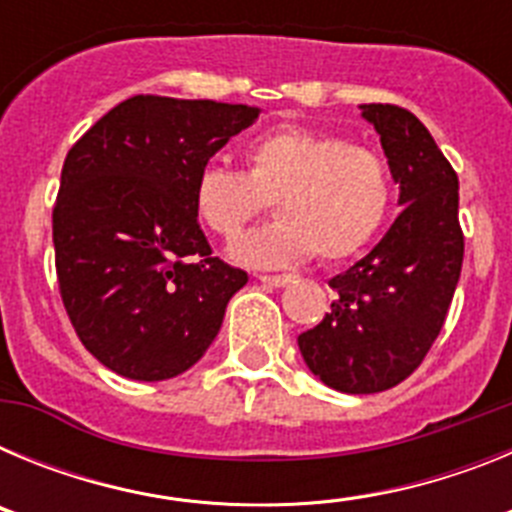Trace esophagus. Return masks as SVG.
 <instances>
[{"instance_id": "1", "label": "esophagus", "mask_w": 512, "mask_h": 512, "mask_svg": "<svg viewBox=\"0 0 512 512\" xmlns=\"http://www.w3.org/2000/svg\"><path fill=\"white\" fill-rule=\"evenodd\" d=\"M259 282L266 287H284V284L292 282V274H261Z\"/></svg>"}]
</instances>
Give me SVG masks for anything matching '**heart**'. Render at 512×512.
<instances>
[{"mask_svg": "<svg viewBox=\"0 0 512 512\" xmlns=\"http://www.w3.org/2000/svg\"><path fill=\"white\" fill-rule=\"evenodd\" d=\"M392 171L382 153L343 135L279 128L246 146V174L205 166L194 179V212L225 241L277 205L279 223L243 238L235 256L253 266L325 264L359 253L392 205Z\"/></svg>", "mask_w": 512, "mask_h": 512, "instance_id": "1", "label": "heart"}]
</instances>
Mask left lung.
<instances>
[{
	"instance_id": "8db88e82",
	"label": "left lung",
	"mask_w": 512,
	"mask_h": 512,
	"mask_svg": "<svg viewBox=\"0 0 512 512\" xmlns=\"http://www.w3.org/2000/svg\"><path fill=\"white\" fill-rule=\"evenodd\" d=\"M361 115L382 140L402 212L364 259L330 279V312L297 338L310 372L348 395L390 390L418 369L464 261L459 179L433 135L397 104H361Z\"/></svg>"
}]
</instances>
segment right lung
Segmentation results:
<instances>
[{"label":"right lung","instance_id":"1","mask_svg":"<svg viewBox=\"0 0 512 512\" xmlns=\"http://www.w3.org/2000/svg\"><path fill=\"white\" fill-rule=\"evenodd\" d=\"M259 107L138 94L71 146L53 207L61 300L120 377L161 382L202 359L243 269L212 256L194 179Z\"/></svg>","mask_w":512,"mask_h":512}]
</instances>
